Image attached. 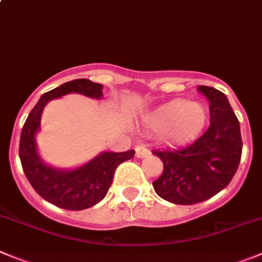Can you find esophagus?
I'll return each instance as SVG.
<instances>
[{
    "instance_id": "1",
    "label": "esophagus",
    "mask_w": 262,
    "mask_h": 262,
    "mask_svg": "<svg viewBox=\"0 0 262 262\" xmlns=\"http://www.w3.org/2000/svg\"><path fill=\"white\" fill-rule=\"evenodd\" d=\"M148 154H150V150H148L147 147H145V146H138V147L136 148V156L138 159L145 158V156H147Z\"/></svg>"
}]
</instances>
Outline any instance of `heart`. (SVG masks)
I'll list each match as a JSON object with an SVG mask.
<instances>
[{
  "label": "heart",
  "mask_w": 262,
  "mask_h": 262,
  "mask_svg": "<svg viewBox=\"0 0 262 262\" xmlns=\"http://www.w3.org/2000/svg\"><path fill=\"white\" fill-rule=\"evenodd\" d=\"M147 124L156 130H165L174 142H187L204 129L208 111L200 102L173 99L147 115Z\"/></svg>",
  "instance_id": "heart-1"
}]
</instances>
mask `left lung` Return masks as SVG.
<instances>
[{
	"label": "left lung",
	"instance_id": "obj_1",
	"mask_svg": "<svg viewBox=\"0 0 262 262\" xmlns=\"http://www.w3.org/2000/svg\"><path fill=\"white\" fill-rule=\"evenodd\" d=\"M198 90L209 102V128L190 145L152 151L164 164L163 174L152 182L154 190L174 204H195L219 194L241 163V125L226 95L204 85Z\"/></svg>",
	"mask_w": 262,
	"mask_h": 262
}]
</instances>
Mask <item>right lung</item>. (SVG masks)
Wrapping results in <instances>:
<instances>
[{
	"label": "right lung",
	"instance_id": "right-lung-1",
	"mask_svg": "<svg viewBox=\"0 0 262 262\" xmlns=\"http://www.w3.org/2000/svg\"><path fill=\"white\" fill-rule=\"evenodd\" d=\"M103 85L86 79L64 82L45 93L27 117L20 134L19 158L27 180L42 199L68 211H81L95 205L106 196L114 173L123 161L134 156L136 151L101 152L86 164L75 169H58L45 164L36 146V134L40 130L41 114L48 102L68 93H79L90 98H102Z\"/></svg>",
	"mask_w": 262,
	"mask_h": 262
}]
</instances>
